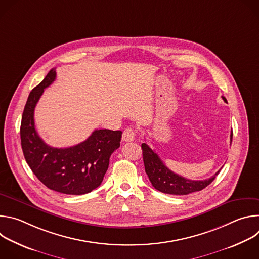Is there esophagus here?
Here are the masks:
<instances>
[{
  "label": "esophagus",
  "instance_id": "34e87169",
  "mask_svg": "<svg viewBox=\"0 0 259 259\" xmlns=\"http://www.w3.org/2000/svg\"><path fill=\"white\" fill-rule=\"evenodd\" d=\"M122 138L124 141L128 142V141H133L134 138H135V130L131 127H128L124 130L123 132V135H122Z\"/></svg>",
  "mask_w": 259,
  "mask_h": 259
}]
</instances>
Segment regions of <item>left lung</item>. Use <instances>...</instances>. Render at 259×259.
<instances>
[{"mask_svg":"<svg viewBox=\"0 0 259 259\" xmlns=\"http://www.w3.org/2000/svg\"><path fill=\"white\" fill-rule=\"evenodd\" d=\"M223 98L225 101H227L225 97ZM232 139L233 132L231 134V143ZM141 149L145 172L147 176H149L150 181L156 190L164 194L182 196L202 191L207 186H209L220 171L218 170L212 177L204 180L187 179L168 169L158 154H156L146 143L141 144Z\"/></svg>","mask_w":259,"mask_h":259,"instance_id":"obj_1","label":"left lung"}]
</instances>
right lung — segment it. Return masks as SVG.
I'll list each match as a JSON object with an SVG mask.
<instances>
[{
  "instance_id": "right-lung-1",
  "label": "right lung",
  "mask_w": 259,
  "mask_h": 259,
  "mask_svg": "<svg viewBox=\"0 0 259 259\" xmlns=\"http://www.w3.org/2000/svg\"><path fill=\"white\" fill-rule=\"evenodd\" d=\"M55 78L52 68L28 95L20 126L22 152L33 174L48 189L65 195L88 194L102 182L109 158L120 146L122 131L96 129L85 141L65 149L46 144L34 128L33 112Z\"/></svg>"
}]
</instances>
